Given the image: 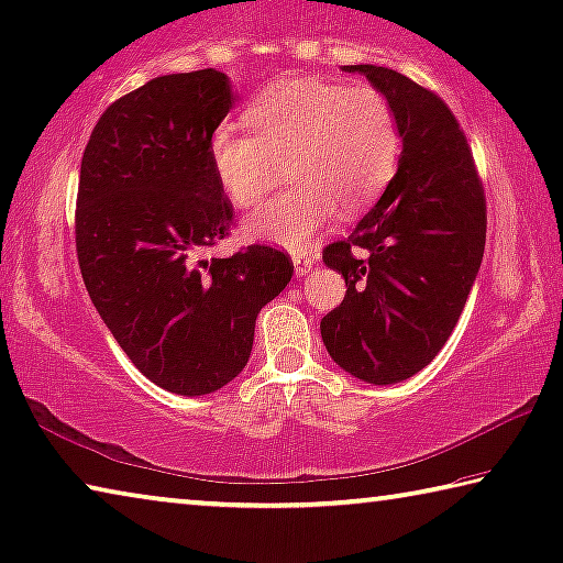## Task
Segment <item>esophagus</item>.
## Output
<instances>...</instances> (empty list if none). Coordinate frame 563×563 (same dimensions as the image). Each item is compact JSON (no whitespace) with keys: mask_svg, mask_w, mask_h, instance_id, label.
<instances>
[{"mask_svg":"<svg viewBox=\"0 0 563 563\" xmlns=\"http://www.w3.org/2000/svg\"><path fill=\"white\" fill-rule=\"evenodd\" d=\"M292 265H296L298 278H302V275L310 273V267H313V257H310L308 250H292Z\"/></svg>","mask_w":563,"mask_h":563,"instance_id":"esophagus-1","label":"esophagus"}]
</instances>
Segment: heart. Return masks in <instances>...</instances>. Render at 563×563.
<instances>
[{
	"instance_id": "heart-1",
	"label": "heart",
	"mask_w": 563,
	"mask_h": 563,
	"mask_svg": "<svg viewBox=\"0 0 563 563\" xmlns=\"http://www.w3.org/2000/svg\"><path fill=\"white\" fill-rule=\"evenodd\" d=\"M250 132L216 130L210 163L240 210L283 180L292 185L245 220L255 238L302 245L335 216L368 210L394 183L404 135L394 102L373 85L288 79L263 89L245 110Z\"/></svg>"
}]
</instances>
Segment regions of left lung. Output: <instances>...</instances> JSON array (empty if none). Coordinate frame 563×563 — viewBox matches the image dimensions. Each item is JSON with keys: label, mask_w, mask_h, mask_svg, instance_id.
Returning <instances> with one entry per match:
<instances>
[{"label": "left lung", "mask_w": 563, "mask_h": 563, "mask_svg": "<svg viewBox=\"0 0 563 563\" xmlns=\"http://www.w3.org/2000/svg\"><path fill=\"white\" fill-rule=\"evenodd\" d=\"M396 107L404 153L394 183L323 263L345 298L320 320L343 371L388 386L423 371L449 341L486 245V195L466 135L439 95L406 75L351 65Z\"/></svg>", "instance_id": "1"}]
</instances>
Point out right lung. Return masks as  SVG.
I'll return each instance as SVG.
<instances>
[{
    "instance_id": "add662e5",
    "label": "right lung",
    "mask_w": 563,
    "mask_h": 563,
    "mask_svg": "<svg viewBox=\"0 0 563 563\" xmlns=\"http://www.w3.org/2000/svg\"><path fill=\"white\" fill-rule=\"evenodd\" d=\"M233 100L218 69L150 79L107 107L79 167L85 288L135 368L177 396L212 394L245 368L257 313L292 278L271 245L202 257L233 225L210 163Z\"/></svg>"
}]
</instances>
